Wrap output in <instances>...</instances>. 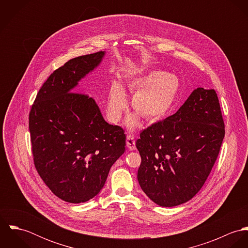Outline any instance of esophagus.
Returning <instances> with one entry per match:
<instances>
[{
	"mask_svg": "<svg viewBox=\"0 0 248 248\" xmlns=\"http://www.w3.org/2000/svg\"><path fill=\"white\" fill-rule=\"evenodd\" d=\"M126 144H127V147L130 151H134L136 149V140H135L134 136H132V135L127 136Z\"/></svg>",
	"mask_w": 248,
	"mask_h": 248,
	"instance_id": "34e87169",
	"label": "esophagus"
}]
</instances>
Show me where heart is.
<instances>
[{
  "instance_id": "1",
  "label": "heart",
  "mask_w": 248,
  "mask_h": 248,
  "mask_svg": "<svg viewBox=\"0 0 248 248\" xmlns=\"http://www.w3.org/2000/svg\"><path fill=\"white\" fill-rule=\"evenodd\" d=\"M129 87L136 92L133 107L149 120H157L164 116L174 105L179 92L177 76L164 71H151L147 75L129 81ZM127 106L126 95L120 84L114 83L109 91L107 103V114L111 122H117ZM139 114L131 115L127 124L137 127Z\"/></svg>"
}]
</instances>
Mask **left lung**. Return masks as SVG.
<instances>
[{
  "instance_id": "obj_1",
  "label": "left lung",
  "mask_w": 248,
  "mask_h": 248,
  "mask_svg": "<svg viewBox=\"0 0 248 248\" xmlns=\"http://www.w3.org/2000/svg\"><path fill=\"white\" fill-rule=\"evenodd\" d=\"M224 134L215 90L198 88L176 113L140 133L136 146L143 192L163 207L190 201L209 176Z\"/></svg>"
}]
</instances>
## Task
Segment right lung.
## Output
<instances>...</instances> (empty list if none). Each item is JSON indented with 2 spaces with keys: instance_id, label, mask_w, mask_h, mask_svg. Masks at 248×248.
I'll list each match as a JSON object with an SVG mask.
<instances>
[{
  "instance_id": "obj_1",
  "label": "right lung",
  "mask_w": 248,
  "mask_h": 248,
  "mask_svg": "<svg viewBox=\"0 0 248 248\" xmlns=\"http://www.w3.org/2000/svg\"><path fill=\"white\" fill-rule=\"evenodd\" d=\"M104 55L79 56L53 71L30 112L36 170L55 196L71 203L94 198L125 152L124 130L107 123L94 99L73 92Z\"/></svg>"
}]
</instances>
